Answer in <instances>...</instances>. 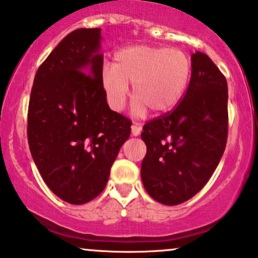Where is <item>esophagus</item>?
<instances>
[{"mask_svg":"<svg viewBox=\"0 0 258 258\" xmlns=\"http://www.w3.org/2000/svg\"><path fill=\"white\" fill-rule=\"evenodd\" d=\"M131 132H132V136H138L141 132H142V127H141L138 123H134L131 126Z\"/></svg>","mask_w":258,"mask_h":258,"instance_id":"esophagus-1","label":"esophagus"}]
</instances>
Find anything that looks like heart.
Segmentation results:
<instances>
[{"label":"heart","instance_id":"1","mask_svg":"<svg viewBox=\"0 0 258 258\" xmlns=\"http://www.w3.org/2000/svg\"><path fill=\"white\" fill-rule=\"evenodd\" d=\"M191 71V58L182 50L134 45L117 51L114 64L104 66L101 84L110 107L121 111L132 83V114L142 117L148 109L154 114L170 111L182 98Z\"/></svg>","mask_w":258,"mask_h":258}]
</instances>
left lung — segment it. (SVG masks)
<instances>
[{
    "mask_svg": "<svg viewBox=\"0 0 258 258\" xmlns=\"http://www.w3.org/2000/svg\"><path fill=\"white\" fill-rule=\"evenodd\" d=\"M191 79L180 104L149 121L141 135L147 154L141 166L153 200L176 206L207 183L228 137V84L206 53L191 56Z\"/></svg>",
    "mask_w": 258,
    "mask_h": 258,
    "instance_id": "8db88e82",
    "label": "left lung"
}]
</instances>
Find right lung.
Masks as SVG:
<instances>
[{
	"label": "right lung",
	"instance_id": "right-lung-1",
	"mask_svg": "<svg viewBox=\"0 0 258 258\" xmlns=\"http://www.w3.org/2000/svg\"><path fill=\"white\" fill-rule=\"evenodd\" d=\"M101 29L62 39L36 71L28 109V143L41 177L71 205L94 200L131 134V121L110 110L101 84Z\"/></svg>",
	"mask_w": 258,
	"mask_h": 258
}]
</instances>
